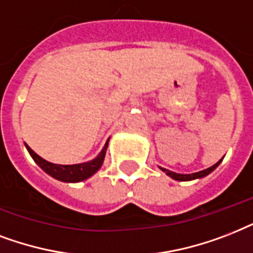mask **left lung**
I'll return each instance as SVG.
<instances>
[{"label": "left lung", "instance_id": "obj_1", "mask_svg": "<svg viewBox=\"0 0 253 253\" xmlns=\"http://www.w3.org/2000/svg\"><path fill=\"white\" fill-rule=\"evenodd\" d=\"M223 161L222 160H219L215 165H212L211 168H207V169L205 170H201V171H197V173H191V174H181V173H175V171H171V170H168L165 169V168H161L160 166V169L164 171V173L166 174V175H169L170 178H173V179H175V181H181V182H185V181H193V179H199V178H203L206 177V175H209L210 173H212L216 168L219 166V164Z\"/></svg>", "mask_w": 253, "mask_h": 253}]
</instances>
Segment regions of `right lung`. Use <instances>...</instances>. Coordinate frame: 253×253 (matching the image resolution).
Masks as SVG:
<instances>
[{
  "mask_svg": "<svg viewBox=\"0 0 253 253\" xmlns=\"http://www.w3.org/2000/svg\"><path fill=\"white\" fill-rule=\"evenodd\" d=\"M109 138L105 142L104 148L101 149V152L97 154V157L88 162H83V164H75V165H58V164H52L46 160H43L41 156L35 153L34 150L30 146H26L27 152L30 153L31 158L34 160L35 164L41 168V169L47 173L48 175H51L52 178H55L58 181L67 182V183H76V182H82L92 177L97 170L101 168L103 162H104L105 153H107V148H108Z\"/></svg>",
  "mask_w": 253,
  "mask_h": 253,
  "instance_id": "right-lung-1",
  "label": "right lung"
}]
</instances>
